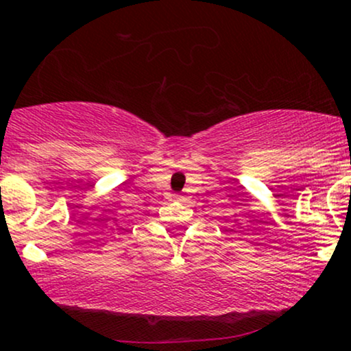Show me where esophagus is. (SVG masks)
<instances>
[{
    "mask_svg": "<svg viewBox=\"0 0 351 351\" xmlns=\"http://www.w3.org/2000/svg\"><path fill=\"white\" fill-rule=\"evenodd\" d=\"M175 199H178V201H183V196H180V195H175Z\"/></svg>",
    "mask_w": 351,
    "mask_h": 351,
    "instance_id": "34e87169",
    "label": "esophagus"
}]
</instances>
